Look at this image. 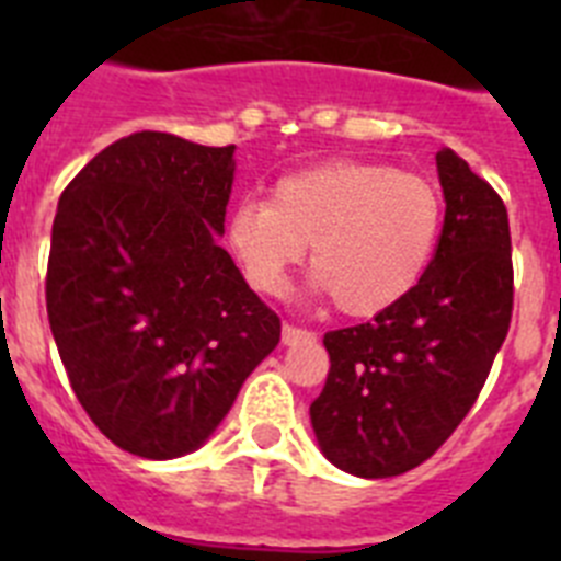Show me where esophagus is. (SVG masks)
Listing matches in <instances>:
<instances>
[{
  "instance_id": "obj_1",
  "label": "esophagus",
  "mask_w": 561,
  "mask_h": 561,
  "mask_svg": "<svg viewBox=\"0 0 561 561\" xmlns=\"http://www.w3.org/2000/svg\"><path fill=\"white\" fill-rule=\"evenodd\" d=\"M280 340H284V345H300V342L317 340V334L309 329H300V325L295 323H284V329H280Z\"/></svg>"
}]
</instances>
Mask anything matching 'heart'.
<instances>
[{"label": "heart", "mask_w": 561, "mask_h": 561, "mask_svg": "<svg viewBox=\"0 0 561 561\" xmlns=\"http://www.w3.org/2000/svg\"><path fill=\"white\" fill-rule=\"evenodd\" d=\"M444 205L438 187L379 162L334 160L272 185V199L227 213V244L261 295H284L306 257L317 289L345 314L368 317L408 295L433 261Z\"/></svg>", "instance_id": "1"}]
</instances>
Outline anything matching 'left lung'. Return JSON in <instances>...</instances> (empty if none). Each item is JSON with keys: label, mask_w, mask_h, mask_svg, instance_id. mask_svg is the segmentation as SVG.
Masks as SVG:
<instances>
[{"label": "left lung", "mask_w": 561, "mask_h": 561, "mask_svg": "<svg viewBox=\"0 0 561 561\" xmlns=\"http://www.w3.org/2000/svg\"><path fill=\"white\" fill-rule=\"evenodd\" d=\"M433 261L370 323L323 336L331 368L311 401L325 458L356 478H393L433 458L483 390L514 311L512 230L500 193L449 148Z\"/></svg>", "instance_id": "obj_1"}]
</instances>
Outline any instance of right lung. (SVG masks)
Returning a JSON list of instances; mask_svg holds the SVG:
<instances>
[{"mask_svg": "<svg viewBox=\"0 0 561 561\" xmlns=\"http://www.w3.org/2000/svg\"><path fill=\"white\" fill-rule=\"evenodd\" d=\"M232 151L128 134L58 199L44 280L49 329L89 419L140 458L199 447L280 342V317L216 241Z\"/></svg>", "mask_w": 561, "mask_h": 561, "instance_id": "1", "label": "right lung"}]
</instances>
